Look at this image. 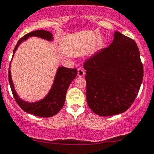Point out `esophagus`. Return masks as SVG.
<instances>
[{"instance_id": "obj_1", "label": "esophagus", "mask_w": 154, "mask_h": 154, "mask_svg": "<svg viewBox=\"0 0 154 154\" xmlns=\"http://www.w3.org/2000/svg\"><path fill=\"white\" fill-rule=\"evenodd\" d=\"M85 72L83 68H79L78 70H77V75L79 76V77H82V76L85 75Z\"/></svg>"}]
</instances>
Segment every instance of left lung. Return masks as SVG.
<instances>
[{"label":"left lung","instance_id":"left-lung-1","mask_svg":"<svg viewBox=\"0 0 154 154\" xmlns=\"http://www.w3.org/2000/svg\"><path fill=\"white\" fill-rule=\"evenodd\" d=\"M108 48L85 63L86 97L97 115L122 114L133 104L142 83L143 67L133 39L115 32Z\"/></svg>","mask_w":154,"mask_h":154}]
</instances>
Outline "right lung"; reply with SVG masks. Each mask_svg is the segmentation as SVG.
<instances>
[{"mask_svg":"<svg viewBox=\"0 0 154 154\" xmlns=\"http://www.w3.org/2000/svg\"><path fill=\"white\" fill-rule=\"evenodd\" d=\"M32 36L39 37V38L45 39L47 40H52V39L53 38L52 33H50L49 31L47 30H38L29 32V33L22 37L17 42L14 50H13V57L19 45L26 39H28V37ZM77 75V70L75 68L72 69V68L64 67H59L57 69V74H56L53 85H52L50 92L43 100L34 103L25 102L17 96L15 91L12 79H11L10 65L8 80L13 97H14L17 104L20 106V107L23 110H24L25 112L37 116L50 117V116L57 114L60 112V110L63 108V105L65 104L66 92H67L68 87H69L72 81L75 78Z\"/></svg>","mask_w":154,"mask_h":154,"instance_id":"right-lung-1","label":"right lung"}]
</instances>
